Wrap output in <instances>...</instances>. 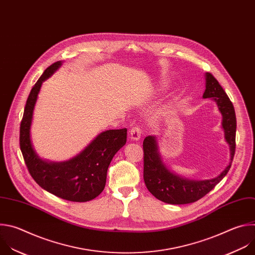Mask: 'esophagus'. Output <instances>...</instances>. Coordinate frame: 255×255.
Returning a JSON list of instances; mask_svg holds the SVG:
<instances>
[{
	"label": "esophagus",
	"mask_w": 255,
	"mask_h": 255,
	"mask_svg": "<svg viewBox=\"0 0 255 255\" xmlns=\"http://www.w3.org/2000/svg\"><path fill=\"white\" fill-rule=\"evenodd\" d=\"M140 133H141L140 128H139L138 127H134V128H132L130 129V131H129V136H130V138L133 139V140H139V138H140Z\"/></svg>",
	"instance_id": "34e87169"
}]
</instances>
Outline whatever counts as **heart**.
<instances>
[{
	"mask_svg": "<svg viewBox=\"0 0 255 255\" xmlns=\"http://www.w3.org/2000/svg\"><path fill=\"white\" fill-rule=\"evenodd\" d=\"M167 110H169V109H167Z\"/></svg>",
	"mask_w": 255,
	"mask_h": 255,
	"instance_id": "heart-1",
	"label": "heart"
}]
</instances>
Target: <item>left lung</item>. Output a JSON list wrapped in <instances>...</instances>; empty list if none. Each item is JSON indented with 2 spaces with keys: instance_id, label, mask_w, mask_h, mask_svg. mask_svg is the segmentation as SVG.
Returning <instances> with one entry per match:
<instances>
[{
  "instance_id": "left-lung-1",
  "label": "left lung",
  "mask_w": 255,
  "mask_h": 255,
  "mask_svg": "<svg viewBox=\"0 0 255 255\" xmlns=\"http://www.w3.org/2000/svg\"><path fill=\"white\" fill-rule=\"evenodd\" d=\"M203 98H211L222 116L221 128L230 150L228 166L215 178L193 180L171 171L164 163L158 137L147 135L143 139V180L147 190L157 199L173 205L189 204L208 194L228 173L235 152L236 117L233 105L216 78L205 73V91Z\"/></svg>"
}]
</instances>
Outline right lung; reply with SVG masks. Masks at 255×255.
I'll list each match as a JSON object with an SVG mask.
<instances>
[{
	"mask_svg": "<svg viewBox=\"0 0 255 255\" xmlns=\"http://www.w3.org/2000/svg\"><path fill=\"white\" fill-rule=\"evenodd\" d=\"M63 64L50 65L33 86L24 110L20 127V147L26 166L36 183L64 200L87 202L104 191L109 166L117 152L127 142V128L109 129L97 134L75 157L63 162L40 158L31 139L34 109L42 83Z\"/></svg>",
	"mask_w": 255,
	"mask_h": 255,
	"instance_id": "obj_1",
	"label": "right lung"
}]
</instances>
